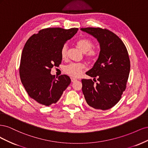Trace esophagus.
<instances>
[{
  "mask_svg": "<svg viewBox=\"0 0 148 148\" xmlns=\"http://www.w3.org/2000/svg\"><path fill=\"white\" fill-rule=\"evenodd\" d=\"M71 82H75L77 81V79H76L75 78H71Z\"/></svg>",
  "mask_w": 148,
  "mask_h": 148,
  "instance_id": "1",
  "label": "esophagus"
}]
</instances>
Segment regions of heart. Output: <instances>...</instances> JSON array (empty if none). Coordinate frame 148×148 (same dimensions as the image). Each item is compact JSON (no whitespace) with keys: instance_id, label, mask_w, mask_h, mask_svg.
Masks as SVG:
<instances>
[{"instance_id":"1","label":"heart","mask_w":148,"mask_h":148,"mask_svg":"<svg viewBox=\"0 0 148 148\" xmlns=\"http://www.w3.org/2000/svg\"><path fill=\"white\" fill-rule=\"evenodd\" d=\"M76 45L84 54V57L89 62L95 60L98 56V51L94 47V42L89 38H83L79 39L76 42ZM68 53V47L64 45L61 49V57L62 59H66ZM83 63H71L64 68L65 73L72 77H78L82 74V71L85 69Z\"/></svg>"}]
</instances>
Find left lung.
Returning a JSON list of instances; mask_svg holds the SVG:
<instances>
[{
	"label": "left lung",
	"mask_w": 148,
	"mask_h": 148,
	"mask_svg": "<svg viewBox=\"0 0 148 148\" xmlns=\"http://www.w3.org/2000/svg\"><path fill=\"white\" fill-rule=\"evenodd\" d=\"M81 30L96 38L101 47L96 63L86 73L94 78L93 81L82 79L85 100L96 109H109L120 101L127 87L130 70L127 47L118 36L109 29L84 28Z\"/></svg>",
	"instance_id": "8db88e82"
}]
</instances>
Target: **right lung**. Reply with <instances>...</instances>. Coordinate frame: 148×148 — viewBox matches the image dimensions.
<instances>
[{"label":"right lung","instance_id":"add662e5","mask_svg":"<svg viewBox=\"0 0 148 148\" xmlns=\"http://www.w3.org/2000/svg\"><path fill=\"white\" fill-rule=\"evenodd\" d=\"M78 30L44 28L26 41L21 53L20 77L28 95L39 104L46 106L56 104L70 84L69 76L55 78L51 71L53 66L61 64L62 47Z\"/></svg>","mask_w":148,"mask_h":148}]
</instances>
